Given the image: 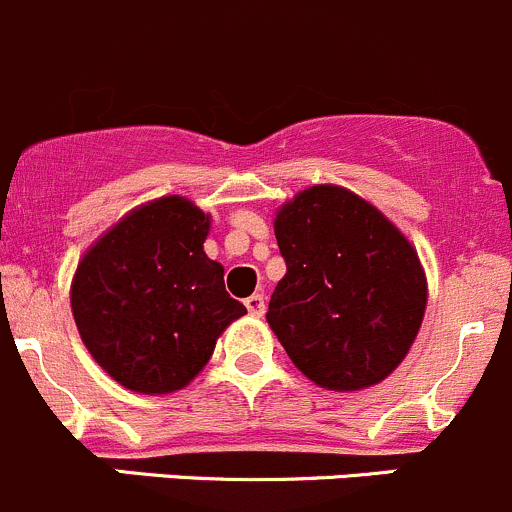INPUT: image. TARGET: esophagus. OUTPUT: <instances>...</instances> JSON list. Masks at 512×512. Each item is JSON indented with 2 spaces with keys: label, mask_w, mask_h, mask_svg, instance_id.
Returning <instances> with one entry per match:
<instances>
[{
  "label": "esophagus",
  "mask_w": 512,
  "mask_h": 512,
  "mask_svg": "<svg viewBox=\"0 0 512 512\" xmlns=\"http://www.w3.org/2000/svg\"><path fill=\"white\" fill-rule=\"evenodd\" d=\"M244 303H246V308H249L251 316H263V313H266V301H263L261 293H254V296L246 298Z\"/></svg>",
  "instance_id": "obj_1"
}]
</instances>
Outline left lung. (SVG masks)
<instances>
[{"label":"left lung","instance_id":"left-lung-1","mask_svg":"<svg viewBox=\"0 0 512 512\" xmlns=\"http://www.w3.org/2000/svg\"><path fill=\"white\" fill-rule=\"evenodd\" d=\"M286 276L266 321L303 376L328 391L381 383L426 313V276L406 236L341 186H311L273 221Z\"/></svg>","mask_w":512,"mask_h":512}]
</instances>
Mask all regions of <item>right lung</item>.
Wrapping results in <instances>:
<instances>
[{
    "label": "right lung",
    "instance_id": "1",
    "mask_svg": "<svg viewBox=\"0 0 512 512\" xmlns=\"http://www.w3.org/2000/svg\"><path fill=\"white\" fill-rule=\"evenodd\" d=\"M209 214L181 196L131 211L86 251L72 283L84 346L121 386L139 393L184 388L216 338L246 306L204 254Z\"/></svg>",
    "mask_w": 512,
    "mask_h": 512
}]
</instances>
